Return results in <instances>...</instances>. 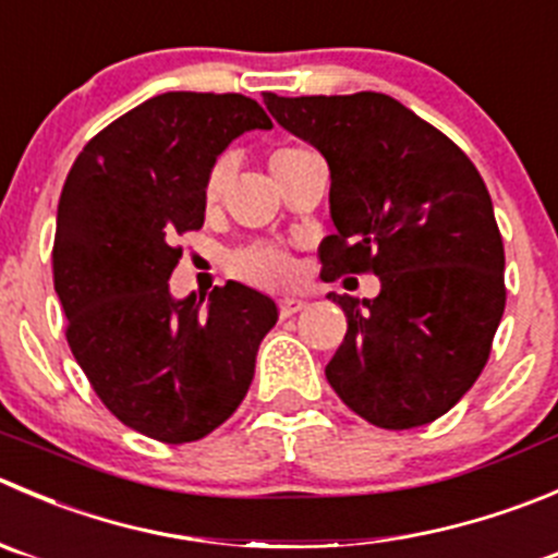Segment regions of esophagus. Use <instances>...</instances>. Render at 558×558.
Segmentation results:
<instances>
[{"instance_id": "1", "label": "esophagus", "mask_w": 558, "mask_h": 558, "mask_svg": "<svg viewBox=\"0 0 558 558\" xmlns=\"http://www.w3.org/2000/svg\"><path fill=\"white\" fill-rule=\"evenodd\" d=\"M278 307H280V318H289L305 307V300H300V296H283V300H278Z\"/></svg>"}]
</instances>
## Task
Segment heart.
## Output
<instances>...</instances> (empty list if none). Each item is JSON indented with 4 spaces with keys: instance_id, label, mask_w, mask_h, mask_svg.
Masks as SVG:
<instances>
[{
    "instance_id": "obj_1",
    "label": "heart",
    "mask_w": 558,
    "mask_h": 558,
    "mask_svg": "<svg viewBox=\"0 0 558 558\" xmlns=\"http://www.w3.org/2000/svg\"><path fill=\"white\" fill-rule=\"evenodd\" d=\"M307 153L302 147H280L269 155V169H278L280 163L286 160L296 158V155ZM226 177H229V163L226 160H218V163L209 169L207 182H204V202L215 204L223 193L226 185ZM231 267L240 278L253 280V283H262V286H286L294 280V262L289 258V253H283L280 247L272 245H253L245 247V251L236 253L231 258Z\"/></svg>"
}]
</instances>
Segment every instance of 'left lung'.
Here are the masks:
<instances>
[{
	"instance_id": "obj_1",
	"label": "left lung",
	"mask_w": 558,
	"mask_h": 558,
	"mask_svg": "<svg viewBox=\"0 0 558 558\" xmlns=\"http://www.w3.org/2000/svg\"><path fill=\"white\" fill-rule=\"evenodd\" d=\"M275 122L324 155L322 278L373 272V300L327 294L345 338L327 381L371 425L434 423L472 389L505 313V245L488 187L441 130L381 92L264 95Z\"/></svg>"
}]
</instances>
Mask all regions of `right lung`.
Instances as JSON below:
<instances>
[{
    "mask_svg": "<svg viewBox=\"0 0 558 558\" xmlns=\"http://www.w3.org/2000/svg\"><path fill=\"white\" fill-rule=\"evenodd\" d=\"M272 122L256 100L166 92L135 106L75 158L57 209L53 289L68 343L119 423L166 445L223 425L253 381L278 305L229 280L174 300L177 234L204 226L218 155Z\"/></svg>",
    "mask_w": 558,
    "mask_h": 558,
    "instance_id": "1",
    "label": "right lung"
}]
</instances>
